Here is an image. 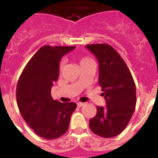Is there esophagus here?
I'll list each match as a JSON object with an SVG mask.
<instances>
[{
	"label": "esophagus",
	"instance_id": "obj_1",
	"mask_svg": "<svg viewBox=\"0 0 158 158\" xmlns=\"http://www.w3.org/2000/svg\"><path fill=\"white\" fill-rule=\"evenodd\" d=\"M84 104H84V103H82V102H78L77 104V105L78 107H82Z\"/></svg>",
	"mask_w": 158,
	"mask_h": 158
}]
</instances>
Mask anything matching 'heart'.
Returning <instances> with one entry per match:
<instances>
[{
	"mask_svg": "<svg viewBox=\"0 0 158 158\" xmlns=\"http://www.w3.org/2000/svg\"><path fill=\"white\" fill-rule=\"evenodd\" d=\"M93 62V59L91 58H89V57H81L80 59H79V62H80V65L81 66L85 64L88 63V62ZM65 60H62L61 62H59V70L60 71H62V69H64V67H65Z\"/></svg>",
	"mask_w": 158,
	"mask_h": 158,
	"instance_id": "1",
	"label": "heart"
}]
</instances>
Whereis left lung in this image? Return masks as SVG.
Here are the masks:
<instances>
[{
    "label": "left lung",
    "instance_id": "obj_1",
    "mask_svg": "<svg viewBox=\"0 0 158 158\" xmlns=\"http://www.w3.org/2000/svg\"><path fill=\"white\" fill-rule=\"evenodd\" d=\"M99 62V85L105 98V107H96V115L89 120L93 133L112 138L123 131L136 105L135 81L122 57L111 46L104 43L86 45Z\"/></svg>",
    "mask_w": 158,
    "mask_h": 158
}]
</instances>
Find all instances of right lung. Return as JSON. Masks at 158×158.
I'll return each mask as SVG.
<instances>
[{"instance_id": "right-lung-1", "label": "right lung", "mask_w": 158, "mask_h": 158, "mask_svg": "<svg viewBox=\"0 0 158 158\" xmlns=\"http://www.w3.org/2000/svg\"><path fill=\"white\" fill-rule=\"evenodd\" d=\"M75 47L44 46L24 67L16 86V101L24 121L35 133L45 139H55L69 128L77 104L61 103L51 96V87L59 74V62Z\"/></svg>"}]
</instances>
